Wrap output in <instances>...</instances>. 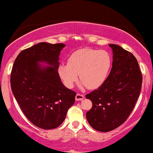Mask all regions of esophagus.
<instances>
[{"instance_id": "obj_1", "label": "esophagus", "mask_w": 153, "mask_h": 153, "mask_svg": "<svg viewBox=\"0 0 153 153\" xmlns=\"http://www.w3.org/2000/svg\"><path fill=\"white\" fill-rule=\"evenodd\" d=\"M75 99H76V100H78V101L82 100L84 99V96H83L82 94H77L76 95V97H75Z\"/></svg>"}]
</instances>
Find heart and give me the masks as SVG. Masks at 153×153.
Masks as SVG:
<instances>
[{
    "label": "heart",
    "instance_id": "heart-1",
    "mask_svg": "<svg viewBox=\"0 0 153 153\" xmlns=\"http://www.w3.org/2000/svg\"><path fill=\"white\" fill-rule=\"evenodd\" d=\"M111 57L105 51L82 48L72 53L68 59V64L59 66V74L68 88H72L77 77L82 85L89 89L102 85L109 74Z\"/></svg>",
    "mask_w": 153,
    "mask_h": 153
}]
</instances>
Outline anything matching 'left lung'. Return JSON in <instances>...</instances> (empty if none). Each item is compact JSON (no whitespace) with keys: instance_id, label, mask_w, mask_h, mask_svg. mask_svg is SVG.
Segmentation results:
<instances>
[{"instance_id":"1","label":"left lung","mask_w":153,"mask_h":153,"mask_svg":"<svg viewBox=\"0 0 153 153\" xmlns=\"http://www.w3.org/2000/svg\"><path fill=\"white\" fill-rule=\"evenodd\" d=\"M112 49V68L105 82L85 95L92 108L86 113L89 125L102 132L123 124L134 108L140 95L142 74L131 53L117 45Z\"/></svg>"}]
</instances>
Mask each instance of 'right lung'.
Masks as SVG:
<instances>
[{"label": "right lung", "mask_w": 153, "mask_h": 153, "mask_svg": "<svg viewBox=\"0 0 153 153\" xmlns=\"http://www.w3.org/2000/svg\"><path fill=\"white\" fill-rule=\"evenodd\" d=\"M65 47L62 43L40 42L22 51L12 69L10 84L15 98L27 119L43 129L59 126L75 102L76 93L62 84L58 73L59 56Z\"/></svg>", "instance_id": "add662e5"}]
</instances>
